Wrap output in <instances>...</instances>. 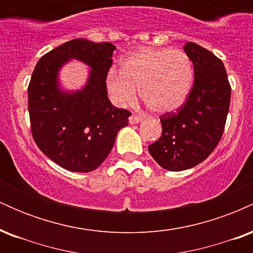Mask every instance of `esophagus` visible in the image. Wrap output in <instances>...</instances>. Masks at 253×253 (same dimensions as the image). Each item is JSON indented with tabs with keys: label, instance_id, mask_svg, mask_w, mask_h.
<instances>
[{
	"label": "esophagus",
	"instance_id": "34e87169",
	"mask_svg": "<svg viewBox=\"0 0 253 253\" xmlns=\"http://www.w3.org/2000/svg\"><path fill=\"white\" fill-rule=\"evenodd\" d=\"M141 120H143V117H140V115H135V114H132V115H130V117L128 118V121H129L130 125L139 124Z\"/></svg>",
	"mask_w": 253,
	"mask_h": 253
}]
</instances>
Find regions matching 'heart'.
<instances>
[{"label": "heart", "mask_w": 253, "mask_h": 253, "mask_svg": "<svg viewBox=\"0 0 253 253\" xmlns=\"http://www.w3.org/2000/svg\"><path fill=\"white\" fill-rule=\"evenodd\" d=\"M194 81L189 56L181 50L144 48L125 58L121 71L110 69L106 88L110 100L125 107L140 96L157 113H170L187 101Z\"/></svg>", "instance_id": "b5f03b06"}]
</instances>
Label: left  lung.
Segmentation results:
<instances>
[{"label": "left lung", "mask_w": 253, "mask_h": 253, "mask_svg": "<svg viewBox=\"0 0 253 253\" xmlns=\"http://www.w3.org/2000/svg\"><path fill=\"white\" fill-rule=\"evenodd\" d=\"M194 65V85L183 106L161 115L162 135L149 146L164 169L182 171L205 161L221 139L227 119L231 85L223 63L211 51L187 42Z\"/></svg>", "instance_id": "obj_1"}]
</instances>
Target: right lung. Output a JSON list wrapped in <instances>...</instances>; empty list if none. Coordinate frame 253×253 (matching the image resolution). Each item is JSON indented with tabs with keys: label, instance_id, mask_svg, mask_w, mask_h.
I'll list each match as a JSON object with an SVG mask.
<instances>
[{
	"label": "right lung",
	"instance_id": "add662e5",
	"mask_svg": "<svg viewBox=\"0 0 253 253\" xmlns=\"http://www.w3.org/2000/svg\"><path fill=\"white\" fill-rule=\"evenodd\" d=\"M110 42L74 39L43 54L28 85V112L34 141L43 155L74 172H89L103 163L118 132L130 113L117 108L107 96L106 75L112 66ZM92 68L83 89L66 93L57 85V72L68 60Z\"/></svg>",
	"mask_w": 253,
	"mask_h": 253
}]
</instances>
